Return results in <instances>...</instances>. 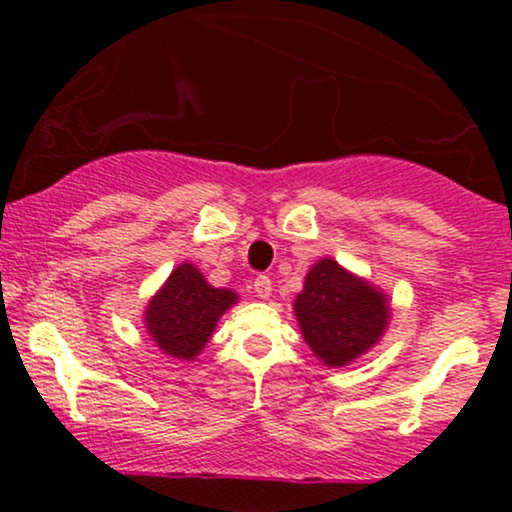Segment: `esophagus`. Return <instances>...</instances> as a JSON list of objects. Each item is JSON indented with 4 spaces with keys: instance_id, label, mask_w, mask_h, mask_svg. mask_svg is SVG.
I'll list each match as a JSON object with an SVG mask.
<instances>
[{
    "instance_id": "esophagus-1",
    "label": "esophagus",
    "mask_w": 512,
    "mask_h": 512,
    "mask_svg": "<svg viewBox=\"0 0 512 512\" xmlns=\"http://www.w3.org/2000/svg\"><path fill=\"white\" fill-rule=\"evenodd\" d=\"M252 286H255V293H257V296H260V298H269V296H272V279H269V276L260 274V276H257V279H255V284H252Z\"/></svg>"
}]
</instances>
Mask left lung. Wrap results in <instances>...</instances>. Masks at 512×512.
Listing matches in <instances>:
<instances>
[{"mask_svg": "<svg viewBox=\"0 0 512 512\" xmlns=\"http://www.w3.org/2000/svg\"><path fill=\"white\" fill-rule=\"evenodd\" d=\"M293 313L313 354L339 368L380 342L390 322V298L332 257H322L305 274Z\"/></svg>", "mask_w": 512, "mask_h": 512, "instance_id": "obj_1", "label": "left lung"}]
</instances>
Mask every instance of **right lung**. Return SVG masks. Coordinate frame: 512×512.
Segmentation results:
<instances>
[{
  "label": "right lung",
  "instance_id": "obj_1",
  "mask_svg": "<svg viewBox=\"0 0 512 512\" xmlns=\"http://www.w3.org/2000/svg\"><path fill=\"white\" fill-rule=\"evenodd\" d=\"M236 301V291L214 289L195 264L185 262L170 272L146 305V332L168 356L192 361L207 346L219 317Z\"/></svg>",
  "mask_w": 512,
  "mask_h": 512
}]
</instances>
